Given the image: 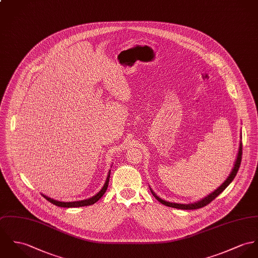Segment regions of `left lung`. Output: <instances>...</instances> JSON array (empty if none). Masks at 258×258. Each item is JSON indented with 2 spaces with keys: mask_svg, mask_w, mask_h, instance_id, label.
Masks as SVG:
<instances>
[{
  "mask_svg": "<svg viewBox=\"0 0 258 258\" xmlns=\"http://www.w3.org/2000/svg\"><path fill=\"white\" fill-rule=\"evenodd\" d=\"M241 155H242V144L241 142L239 143V148H238V153H237V156H236V159H235V162H234V167L230 173V175L228 176V178L225 180V182H223V184H221V186L217 188L214 192L210 193L208 196H206L205 198H203L202 200L200 201H197L195 203H190V204H178V203H172V202H168V201H165L163 200L162 198H160L151 188V192L153 193V195L155 196V198L161 202L162 204H164L167 207H172V208H176V209H181V210H195V209H199V208H202L206 205H208L210 202H212L216 197H218V195H220L226 188L229 186V184L234 180L237 171H238V168H239V165H240V162H241Z\"/></svg>",
  "mask_w": 258,
  "mask_h": 258,
  "instance_id": "8db88e82",
  "label": "left lung"
}]
</instances>
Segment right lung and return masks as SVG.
<instances>
[{
    "label": "right lung",
    "instance_id": "obj_1",
    "mask_svg": "<svg viewBox=\"0 0 258 258\" xmlns=\"http://www.w3.org/2000/svg\"><path fill=\"white\" fill-rule=\"evenodd\" d=\"M109 177H110V170L108 171V175L106 177V180H105V183L104 185L102 186V188L100 189V191L98 193H96L94 196H93L92 198H89V199H85V200H81V201H74V202H62V201H57V200H54L50 197H48L44 194H41L46 200H48L49 202H51L52 204L56 205V206H59V207H64V208H75V207H83V206H90V205H93L96 201H98L102 196L103 194L105 193L107 186H108V182H109Z\"/></svg>",
    "mask_w": 258,
    "mask_h": 258
}]
</instances>
